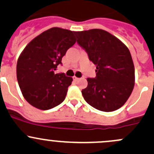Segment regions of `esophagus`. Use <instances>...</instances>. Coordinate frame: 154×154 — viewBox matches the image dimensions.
<instances>
[{"mask_svg": "<svg viewBox=\"0 0 154 154\" xmlns=\"http://www.w3.org/2000/svg\"><path fill=\"white\" fill-rule=\"evenodd\" d=\"M73 80H74V81H77V80H79V78L76 77V76H74V77H73Z\"/></svg>", "mask_w": 154, "mask_h": 154, "instance_id": "1", "label": "esophagus"}]
</instances>
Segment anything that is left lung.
<instances>
[{
    "instance_id": "left-lung-1",
    "label": "left lung",
    "mask_w": 154,
    "mask_h": 154,
    "mask_svg": "<svg viewBox=\"0 0 154 154\" xmlns=\"http://www.w3.org/2000/svg\"><path fill=\"white\" fill-rule=\"evenodd\" d=\"M77 43L96 65L95 78H87L85 100L97 109L112 112L128 100L135 85V68L128 48L101 29L74 32Z\"/></svg>"
}]
</instances>
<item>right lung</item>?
<instances>
[{
	"label": "right lung",
	"instance_id": "1",
	"mask_svg": "<svg viewBox=\"0 0 154 154\" xmlns=\"http://www.w3.org/2000/svg\"><path fill=\"white\" fill-rule=\"evenodd\" d=\"M75 42L74 31L52 27L24 48L18 59L16 74L21 93L29 104L47 110L65 100L73 79L54 71Z\"/></svg>",
	"mask_w": 154,
	"mask_h": 154
}]
</instances>
